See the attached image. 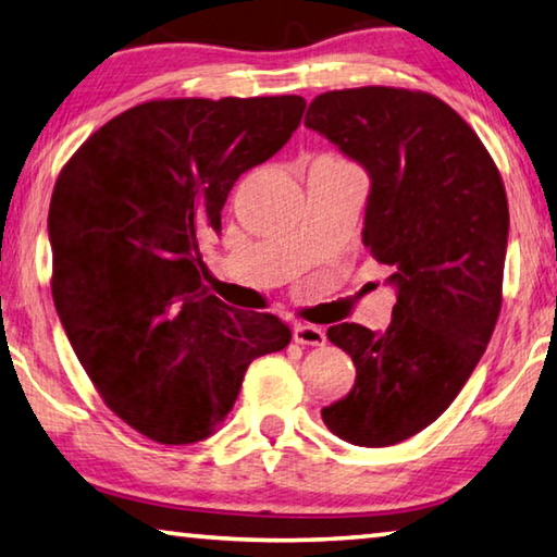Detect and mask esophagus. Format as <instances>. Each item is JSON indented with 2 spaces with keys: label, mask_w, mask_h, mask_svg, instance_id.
<instances>
[{
  "label": "esophagus",
  "mask_w": 557,
  "mask_h": 557,
  "mask_svg": "<svg viewBox=\"0 0 557 557\" xmlns=\"http://www.w3.org/2000/svg\"><path fill=\"white\" fill-rule=\"evenodd\" d=\"M293 339L297 344H307V347H322V344L326 342V334H324V330H320V326H314V324H295Z\"/></svg>",
  "instance_id": "esophagus-1"
}]
</instances>
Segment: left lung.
<instances>
[{"label": "left lung", "instance_id": "obj_1", "mask_svg": "<svg viewBox=\"0 0 557 557\" xmlns=\"http://www.w3.org/2000/svg\"><path fill=\"white\" fill-rule=\"evenodd\" d=\"M305 126L372 178L361 240L396 287L386 332L355 322L326 330L357 382L322 419L355 446H394L451 406L488 347L503 302L506 188L475 131L431 94L326 91Z\"/></svg>", "mask_w": 557, "mask_h": 557}]
</instances>
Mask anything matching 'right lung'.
I'll list each match as a JSON object with an SVG mask.
<instances>
[{
  "instance_id": "add662e5",
  "label": "right lung",
  "mask_w": 557,
  "mask_h": 557,
  "mask_svg": "<svg viewBox=\"0 0 557 557\" xmlns=\"http://www.w3.org/2000/svg\"><path fill=\"white\" fill-rule=\"evenodd\" d=\"M305 106L302 96L138 103L61 168L49 206L59 320L106 406L158 444L208 438L250 361L293 339L275 314L210 295L200 237L220 231L235 181L287 144Z\"/></svg>"
}]
</instances>
